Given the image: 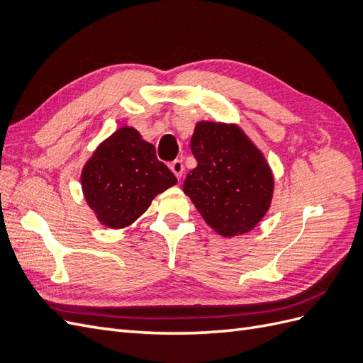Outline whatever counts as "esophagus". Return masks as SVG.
<instances>
[{
  "mask_svg": "<svg viewBox=\"0 0 363 363\" xmlns=\"http://www.w3.org/2000/svg\"><path fill=\"white\" fill-rule=\"evenodd\" d=\"M169 168H171V171L174 172V175L177 179H180L182 175H183V171H184V168H183V162L182 160H174L171 164H169Z\"/></svg>",
  "mask_w": 363,
  "mask_h": 363,
  "instance_id": "1",
  "label": "esophagus"
}]
</instances>
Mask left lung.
Returning <instances> with one entry per match:
<instances>
[{
  "label": "left lung",
  "instance_id": "left-lung-1",
  "mask_svg": "<svg viewBox=\"0 0 363 363\" xmlns=\"http://www.w3.org/2000/svg\"><path fill=\"white\" fill-rule=\"evenodd\" d=\"M194 168L183 192L216 233L244 235L271 206L274 177L262 151L236 124L201 121L191 139Z\"/></svg>",
  "mask_w": 363,
  "mask_h": 363
}]
</instances>
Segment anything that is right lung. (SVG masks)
Wrapping results in <instances>:
<instances>
[{"label":"right lung","mask_w":363,"mask_h":363,"mask_svg":"<svg viewBox=\"0 0 363 363\" xmlns=\"http://www.w3.org/2000/svg\"><path fill=\"white\" fill-rule=\"evenodd\" d=\"M175 183V175L157 160L155 145L127 125L103 140L82 171L87 206L111 228L133 224L157 194Z\"/></svg>","instance_id":"1"}]
</instances>
